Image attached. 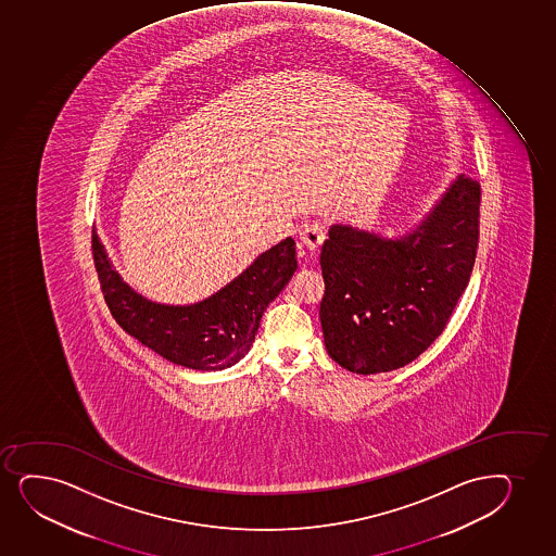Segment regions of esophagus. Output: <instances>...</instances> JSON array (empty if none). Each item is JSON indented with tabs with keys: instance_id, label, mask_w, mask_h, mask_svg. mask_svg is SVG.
I'll return each instance as SVG.
<instances>
[{
	"instance_id": "esophagus-1",
	"label": "esophagus",
	"mask_w": 556,
	"mask_h": 556,
	"mask_svg": "<svg viewBox=\"0 0 556 556\" xmlns=\"http://www.w3.org/2000/svg\"><path fill=\"white\" fill-rule=\"evenodd\" d=\"M301 241L312 254L320 249V244L325 243V231L319 226H312L301 233Z\"/></svg>"
}]
</instances>
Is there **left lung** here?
<instances>
[{"label": "left lung", "instance_id": "left-lung-1", "mask_svg": "<svg viewBox=\"0 0 556 556\" xmlns=\"http://www.w3.org/2000/svg\"><path fill=\"white\" fill-rule=\"evenodd\" d=\"M480 184L453 179L403 236L332 224L320 252L326 352L356 375L414 362L466 291L479 243Z\"/></svg>", "mask_w": 556, "mask_h": 556}]
</instances>
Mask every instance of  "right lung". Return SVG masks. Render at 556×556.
Instances as JSON below:
<instances>
[{
	"label": "right lung",
	"mask_w": 556,
	"mask_h": 556,
	"mask_svg": "<svg viewBox=\"0 0 556 556\" xmlns=\"http://www.w3.org/2000/svg\"><path fill=\"white\" fill-rule=\"evenodd\" d=\"M92 255L116 323L168 362L194 370H223L243 359L263 313L299 267L294 241L288 237L204 301L161 304L124 281L98 233H92Z\"/></svg>",
	"instance_id": "1"
}]
</instances>
